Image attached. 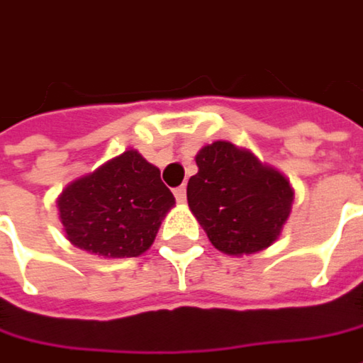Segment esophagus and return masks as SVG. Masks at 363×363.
I'll return each mask as SVG.
<instances>
[{"label": "esophagus", "mask_w": 363, "mask_h": 363, "mask_svg": "<svg viewBox=\"0 0 363 363\" xmlns=\"http://www.w3.org/2000/svg\"><path fill=\"white\" fill-rule=\"evenodd\" d=\"M174 197H177V201L179 203L186 201V186H179V189H174Z\"/></svg>", "instance_id": "1"}]
</instances>
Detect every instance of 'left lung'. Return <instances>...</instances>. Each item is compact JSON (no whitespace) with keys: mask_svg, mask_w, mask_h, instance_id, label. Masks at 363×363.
<instances>
[{"mask_svg":"<svg viewBox=\"0 0 363 363\" xmlns=\"http://www.w3.org/2000/svg\"><path fill=\"white\" fill-rule=\"evenodd\" d=\"M186 201L207 238L225 255L265 250L288 222L294 189L275 168L230 141L203 145L195 156Z\"/></svg>","mask_w":363,"mask_h":363,"instance_id":"1","label":"left lung"}]
</instances>
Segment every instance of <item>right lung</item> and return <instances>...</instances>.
Listing matches in <instances>:
<instances>
[{
	"label": "right lung",
	"instance_id": "obj_1",
	"mask_svg": "<svg viewBox=\"0 0 363 363\" xmlns=\"http://www.w3.org/2000/svg\"><path fill=\"white\" fill-rule=\"evenodd\" d=\"M172 205L160 170L135 150L69 182L57 199L67 240L108 259L143 255Z\"/></svg>",
	"mask_w": 363,
	"mask_h": 363
}]
</instances>
